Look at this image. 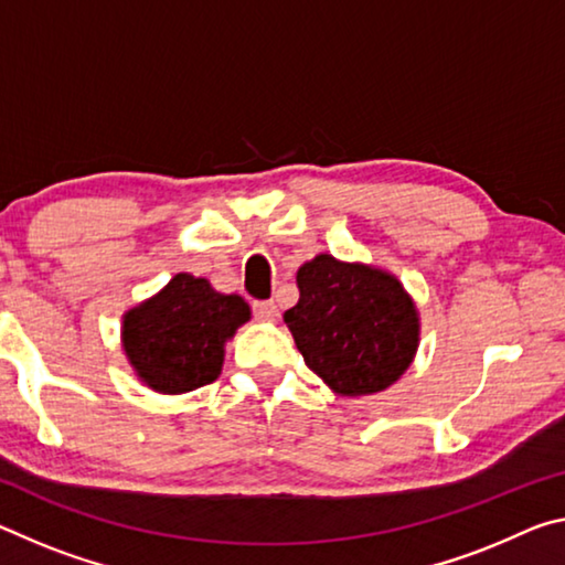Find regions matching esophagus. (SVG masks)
Listing matches in <instances>:
<instances>
[{
  "label": "esophagus",
  "instance_id": "1",
  "mask_svg": "<svg viewBox=\"0 0 565 565\" xmlns=\"http://www.w3.org/2000/svg\"><path fill=\"white\" fill-rule=\"evenodd\" d=\"M254 317L259 321H274L276 319V306L274 301H254Z\"/></svg>",
  "mask_w": 565,
  "mask_h": 565
}]
</instances>
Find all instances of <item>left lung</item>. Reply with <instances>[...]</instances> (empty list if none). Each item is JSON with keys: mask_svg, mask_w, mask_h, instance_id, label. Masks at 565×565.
Listing matches in <instances>:
<instances>
[{"mask_svg": "<svg viewBox=\"0 0 565 565\" xmlns=\"http://www.w3.org/2000/svg\"><path fill=\"white\" fill-rule=\"evenodd\" d=\"M286 327L313 374L339 396L396 384L418 349V311L394 274L319 254L296 271Z\"/></svg>", "mask_w": 565, "mask_h": 565, "instance_id": "left-lung-1", "label": "left lung"}]
</instances>
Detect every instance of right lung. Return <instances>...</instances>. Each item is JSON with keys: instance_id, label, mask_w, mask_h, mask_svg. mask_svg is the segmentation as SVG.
<instances>
[{"instance_id": "1", "label": "right lung", "mask_w": 565, "mask_h": 565, "mask_svg": "<svg viewBox=\"0 0 565 565\" xmlns=\"http://www.w3.org/2000/svg\"><path fill=\"white\" fill-rule=\"evenodd\" d=\"M252 319L236 294L177 274L164 289L124 313L121 343L137 376L159 394H186L222 374L224 347Z\"/></svg>"}]
</instances>
